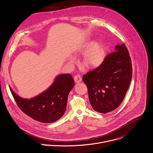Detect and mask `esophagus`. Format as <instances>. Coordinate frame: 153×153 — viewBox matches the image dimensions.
Here are the masks:
<instances>
[{
	"label": "esophagus",
	"instance_id": "1",
	"mask_svg": "<svg viewBox=\"0 0 153 153\" xmlns=\"http://www.w3.org/2000/svg\"><path fill=\"white\" fill-rule=\"evenodd\" d=\"M74 80L75 81V82L76 83H79L82 81V77L80 75H76L74 77Z\"/></svg>",
	"mask_w": 153,
	"mask_h": 153
}]
</instances>
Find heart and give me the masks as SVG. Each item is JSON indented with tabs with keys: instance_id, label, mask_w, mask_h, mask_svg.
Returning <instances> with one entry per match:
<instances>
[{
	"instance_id": "1",
	"label": "heart",
	"mask_w": 153,
	"mask_h": 153,
	"mask_svg": "<svg viewBox=\"0 0 153 153\" xmlns=\"http://www.w3.org/2000/svg\"><path fill=\"white\" fill-rule=\"evenodd\" d=\"M83 54L82 64L88 68H96L100 66L104 61L105 58V51L103 45L98 42L87 43L80 48L76 54ZM73 58L69 59L70 63H73Z\"/></svg>"
}]
</instances>
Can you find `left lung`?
<instances>
[{
    "mask_svg": "<svg viewBox=\"0 0 153 153\" xmlns=\"http://www.w3.org/2000/svg\"><path fill=\"white\" fill-rule=\"evenodd\" d=\"M132 77L131 59L125 45H116L115 52L83 76L89 100L97 112L107 113L116 109L124 100Z\"/></svg>",
    "mask_w": 153,
    "mask_h": 153,
    "instance_id": "8db88e82",
    "label": "left lung"
}]
</instances>
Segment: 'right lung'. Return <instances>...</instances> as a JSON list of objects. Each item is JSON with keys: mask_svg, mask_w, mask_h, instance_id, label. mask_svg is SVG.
I'll use <instances>...</instances> for the list:
<instances>
[{"mask_svg": "<svg viewBox=\"0 0 153 153\" xmlns=\"http://www.w3.org/2000/svg\"><path fill=\"white\" fill-rule=\"evenodd\" d=\"M74 86L70 74L58 76L53 83L45 92L30 100L16 95L10 88L12 95L21 111L28 116L42 123H53L64 114L68 95Z\"/></svg>", "mask_w": 153, "mask_h": 153, "instance_id": "add662e5", "label": "right lung"}]
</instances>
